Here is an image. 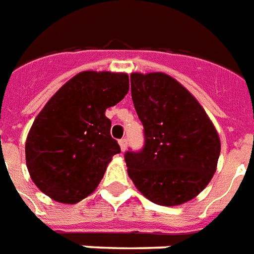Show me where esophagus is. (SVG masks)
<instances>
[{
  "instance_id": "esophagus-1",
  "label": "esophagus",
  "mask_w": 254,
  "mask_h": 254,
  "mask_svg": "<svg viewBox=\"0 0 254 254\" xmlns=\"http://www.w3.org/2000/svg\"><path fill=\"white\" fill-rule=\"evenodd\" d=\"M119 143H120L121 151H125V150H127V138H123V139H120V141H119Z\"/></svg>"
}]
</instances>
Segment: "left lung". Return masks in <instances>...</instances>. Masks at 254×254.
<instances>
[{"mask_svg":"<svg viewBox=\"0 0 254 254\" xmlns=\"http://www.w3.org/2000/svg\"><path fill=\"white\" fill-rule=\"evenodd\" d=\"M130 82L145 145L137 152H125L127 175L156 205L190 201L215 174L218 131L197 99L170 75L133 73Z\"/></svg>","mask_w":254,"mask_h":254,"instance_id":"8db88e82","label":"left lung"}]
</instances>
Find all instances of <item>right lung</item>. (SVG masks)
Instances as JSON below:
<instances>
[{
  "instance_id": "add662e5",
  "label": "right lung",
  "mask_w": 254,
  "mask_h": 254,
  "mask_svg": "<svg viewBox=\"0 0 254 254\" xmlns=\"http://www.w3.org/2000/svg\"><path fill=\"white\" fill-rule=\"evenodd\" d=\"M127 91V74L88 70L49 99L26 141L27 168L44 194L77 203L96 189L112 156L121 151L109 133L106 109Z\"/></svg>"
}]
</instances>
